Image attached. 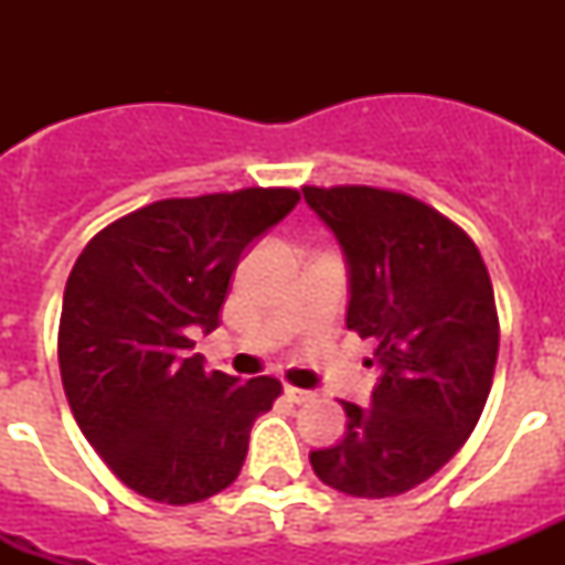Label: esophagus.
Returning <instances> with one entry per match:
<instances>
[{"label": "esophagus", "mask_w": 565, "mask_h": 565, "mask_svg": "<svg viewBox=\"0 0 565 565\" xmlns=\"http://www.w3.org/2000/svg\"><path fill=\"white\" fill-rule=\"evenodd\" d=\"M286 398H288V402H294V404H306V402H311V398H313V391H302V387H291V384H288Z\"/></svg>", "instance_id": "esophagus-1"}]
</instances>
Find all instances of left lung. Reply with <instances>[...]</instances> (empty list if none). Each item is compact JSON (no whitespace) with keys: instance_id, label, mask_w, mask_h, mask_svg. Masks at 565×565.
Masks as SVG:
<instances>
[{"instance_id":"obj_1","label":"left lung","mask_w":565,"mask_h":565,"mask_svg":"<svg viewBox=\"0 0 565 565\" xmlns=\"http://www.w3.org/2000/svg\"><path fill=\"white\" fill-rule=\"evenodd\" d=\"M342 248L344 326L376 342L371 404L339 402L344 436L311 452L319 481L391 498L436 476L476 430L498 359L495 294L476 243L416 198L302 186Z\"/></svg>"}]
</instances>
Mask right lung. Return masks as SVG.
I'll return each mask as SVG.
<instances>
[{
    "instance_id": "1",
    "label": "right lung",
    "mask_w": 565,
    "mask_h": 565,
    "mask_svg": "<svg viewBox=\"0 0 565 565\" xmlns=\"http://www.w3.org/2000/svg\"><path fill=\"white\" fill-rule=\"evenodd\" d=\"M297 189L158 201L89 239L70 271L58 367L84 438L158 503H198L239 476L257 416L282 384L206 371L198 328H217L228 279Z\"/></svg>"
}]
</instances>
